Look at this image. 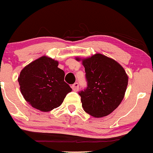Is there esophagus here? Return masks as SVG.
<instances>
[{"label":"esophagus","mask_w":153,"mask_h":153,"mask_svg":"<svg viewBox=\"0 0 153 153\" xmlns=\"http://www.w3.org/2000/svg\"><path fill=\"white\" fill-rule=\"evenodd\" d=\"M71 88H72V89H73L74 91H79V83L78 82H75L74 84L72 85Z\"/></svg>","instance_id":"1"}]
</instances>
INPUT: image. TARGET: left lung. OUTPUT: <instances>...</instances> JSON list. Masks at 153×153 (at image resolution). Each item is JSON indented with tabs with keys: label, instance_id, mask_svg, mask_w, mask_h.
Masks as SVG:
<instances>
[{
	"label": "left lung",
	"instance_id": "1",
	"mask_svg": "<svg viewBox=\"0 0 153 153\" xmlns=\"http://www.w3.org/2000/svg\"><path fill=\"white\" fill-rule=\"evenodd\" d=\"M82 64L87 87L79 95L83 109L94 117L108 116L123 100L128 83L127 74L117 62L101 53L83 59Z\"/></svg>",
	"mask_w": 153,
	"mask_h": 153
}]
</instances>
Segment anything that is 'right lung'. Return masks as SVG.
<instances>
[{"label": "right lung", "instance_id": "1", "mask_svg": "<svg viewBox=\"0 0 153 153\" xmlns=\"http://www.w3.org/2000/svg\"><path fill=\"white\" fill-rule=\"evenodd\" d=\"M65 72L58 62L42 56L21 71L18 77L20 91L26 102L41 111H50L60 106L72 91L64 81Z\"/></svg>", "mask_w": 153, "mask_h": 153}]
</instances>
